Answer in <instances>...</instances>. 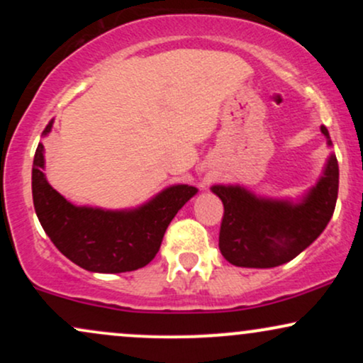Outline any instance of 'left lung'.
I'll list each match as a JSON object with an SVG mask.
<instances>
[{
	"label": "left lung",
	"instance_id": "1",
	"mask_svg": "<svg viewBox=\"0 0 363 363\" xmlns=\"http://www.w3.org/2000/svg\"><path fill=\"white\" fill-rule=\"evenodd\" d=\"M320 131L333 147L328 129L323 126ZM338 182V160L331 153L323 176L298 201L262 198L239 184L211 186L223 203L218 239L222 256L240 268H274L297 257L331 220Z\"/></svg>",
	"mask_w": 363,
	"mask_h": 363
}]
</instances>
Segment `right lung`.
Here are the masks:
<instances>
[{
	"label": "right lung",
	"mask_w": 363,
	"mask_h": 363,
	"mask_svg": "<svg viewBox=\"0 0 363 363\" xmlns=\"http://www.w3.org/2000/svg\"><path fill=\"white\" fill-rule=\"evenodd\" d=\"M54 119L43 131L48 136ZM44 145L35 150L32 198L37 218L60 251L91 273H124L143 268L155 257L169 223L198 193L174 184L129 210L77 206L49 184L44 174Z\"/></svg>",
	"instance_id": "obj_1"
}]
</instances>
